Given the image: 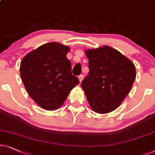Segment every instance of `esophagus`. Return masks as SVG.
Instances as JSON below:
<instances>
[{
	"label": "esophagus",
	"instance_id": "34e87169",
	"mask_svg": "<svg viewBox=\"0 0 155 155\" xmlns=\"http://www.w3.org/2000/svg\"><path fill=\"white\" fill-rule=\"evenodd\" d=\"M84 78V75H80V76H79V80L80 84H81V82H82V81H83Z\"/></svg>",
	"mask_w": 155,
	"mask_h": 155
}]
</instances>
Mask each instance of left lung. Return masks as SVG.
Instances as JSON below:
<instances>
[{"label":"left lung","mask_w":155,"mask_h":155,"mask_svg":"<svg viewBox=\"0 0 155 155\" xmlns=\"http://www.w3.org/2000/svg\"><path fill=\"white\" fill-rule=\"evenodd\" d=\"M88 76L81 82L91 108L105 114L118 108L133 87L135 66L119 51L109 46L86 49Z\"/></svg>","instance_id":"8db88e82"}]
</instances>
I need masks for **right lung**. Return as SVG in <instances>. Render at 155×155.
I'll return each instance as SVG.
<instances>
[{"instance_id":"add662e5","label":"right lung","mask_w":155,"mask_h":155,"mask_svg":"<svg viewBox=\"0 0 155 155\" xmlns=\"http://www.w3.org/2000/svg\"><path fill=\"white\" fill-rule=\"evenodd\" d=\"M69 50L61 43H46L27 54L20 63V76L27 92L45 110L60 108L79 84L71 74V63L67 57Z\"/></svg>"}]
</instances>
